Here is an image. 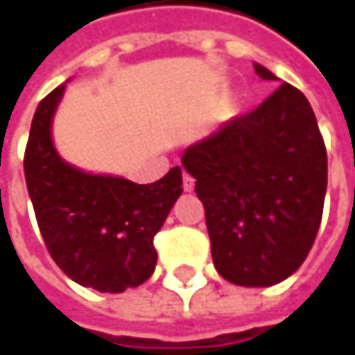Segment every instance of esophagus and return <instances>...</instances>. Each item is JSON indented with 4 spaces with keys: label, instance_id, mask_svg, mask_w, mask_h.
I'll return each instance as SVG.
<instances>
[{
    "label": "esophagus",
    "instance_id": "obj_1",
    "mask_svg": "<svg viewBox=\"0 0 355 355\" xmlns=\"http://www.w3.org/2000/svg\"><path fill=\"white\" fill-rule=\"evenodd\" d=\"M182 189L184 191H193L195 189V178L191 177V175H187V173L182 175Z\"/></svg>",
    "mask_w": 355,
    "mask_h": 355
}]
</instances>
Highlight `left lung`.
Masks as SVG:
<instances>
[{
  "mask_svg": "<svg viewBox=\"0 0 355 355\" xmlns=\"http://www.w3.org/2000/svg\"><path fill=\"white\" fill-rule=\"evenodd\" d=\"M263 80H277L254 63ZM205 209L218 273L247 288L290 277L319 232L327 148L306 96L282 84L182 154Z\"/></svg>",
  "mask_w": 355,
  "mask_h": 355,
  "instance_id": "obj_1",
  "label": "left lung"
}]
</instances>
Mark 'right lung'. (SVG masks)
Returning <instances> with one entry per match:
<instances>
[{
    "mask_svg": "<svg viewBox=\"0 0 355 355\" xmlns=\"http://www.w3.org/2000/svg\"><path fill=\"white\" fill-rule=\"evenodd\" d=\"M65 86L36 108L24 175L44 247L61 271L98 292H125L156 267L154 236L182 193L180 166L152 184L86 175L65 164L51 141V121Z\"/></svg>",
    "mask_w": 355,
    "mask_h": 355,
    "instance_id": "right-lung-1",
    "label": "right lung"
}]
</instances>
